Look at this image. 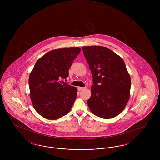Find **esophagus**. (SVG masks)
<instances>
[{"mask_svg":"<svg viewBox=\"0 0 160 160\" xmlns=\"http://www.w3.org/2000/svg\"><path fill=\"white\" fill-rule=\"evenodd\" d=\"M78 90L80 91H82V90H83V89H86V88L84 87V88H83V87H78Z\"/></svg>","mask_w":160,"mask_h":160,"instance_id":"obj_1","label":"esophagus"}]
</instances>
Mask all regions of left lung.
Returning a JSON list of instances; mask_svg holds the SVG:
<instances>
[{"mask_svg":"<svg viewBox=\"0 0 160 160\" xmlns=\"http://www.w3.org/2000/svg\"><path fill=\"white\" fill-rule=\"evenodd\" d=\"M93 77L88 104L93 114L110 119L120 114L129 98L131 78L122 58L101 46L83 47Z\"/></svg>","mask_w":160,"mask_h":160,"instance_id":"1","label":"left lung"}]
</instances>
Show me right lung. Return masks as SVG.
Masks as SVG:
<instances>
[{
    "mask_svg": "<svg viewBox=\"0 0 160 160\" xmlns=\"http://www.w3.org/2000/svg\"><path fill=\"white\" fill-rule=\"evenodd\" d=\"M81 49L53 50L39 59L29 78L30 97L35 110L42 117L55 120L67 114L76 99L77 89L62 80Z\"/></svg>",
    "mask_w": 160,
    "mask_h": 160,
    "instance_id": "obj_1",
    "label": "right lung"
}]
</instances>
